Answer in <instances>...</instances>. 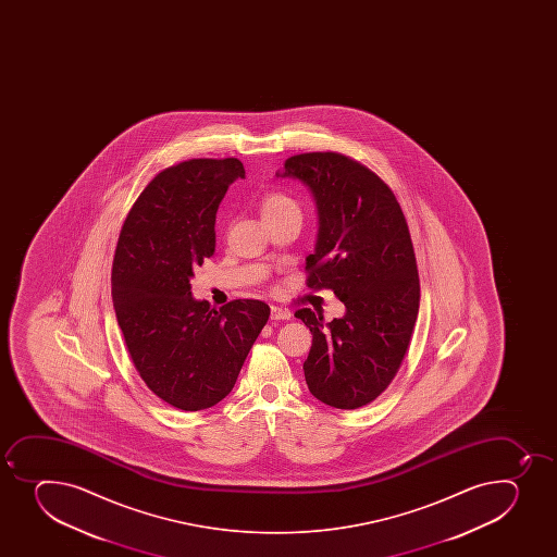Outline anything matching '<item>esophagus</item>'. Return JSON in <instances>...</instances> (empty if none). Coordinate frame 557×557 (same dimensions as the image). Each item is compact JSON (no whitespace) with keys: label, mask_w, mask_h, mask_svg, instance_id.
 Listing matches in <instances>:
<instances>
[{"label":"esophagus","mask_w":557,"mask_h":557,"mask_svg":"<svg viewBox=\"0 0 557 557\" xmlns=\"http://www.w3.org/2000/svg\"><path fill=\"white\" fill-rule=\"evenodd\" d=\"M290 315L293 314H290L288 310L280 309V307H272V309H270V320H290Z\"/></svg>","instance_id":"34e87169"}]
</instances>
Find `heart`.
Listing matches in <instances>:
<instances>
[{
	"mask_svg": "<svg viewBox=\"0 0 557 557\" xmlns=\"http://www.w3.org/2000/svg\"><path fill=\"white\" fill-rule=\"evenodd\" d=\"M288 210H299L298 203L290 196L283 193H269L261 201V215L270 218V215H280Z\"/></svg>",
	"mask_w": 557,
	"mask_h": 557,
	"instance_id": "b5f03b06",
	"label": "heart"
}]
</instances>
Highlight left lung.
<instances>
[{
	"mask_svg": "<svg viewBox=\"0 0 557 557\" xmlns=\"http://www.w3.org/2000/svg\"><path fill=\"white\" fill-rule=\"evenodd\" d=\"M275 177L309 188L318 210L310 288H332L345 315L325 323L296 312L312 332L305 381L329 407H363L394 380L419 312V275L407 220L391 188L358 161L310 152L285 161Z\"/></svg>",
	"mask_w": 557,
	"mask_h": 557,
	"instance_id": "1",
	"label": "left lung"
}]
</instances>
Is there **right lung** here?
I'll use <instances>...</instances> for the list:
<instances>
[{
  "label": "right lung",
  "instance_id": "add662e5",
  "mask_svg": "<svg viewBox=\"0 0 557 557\" xmlns=\"http://www.w3.org/2000/svg\"><path fill=\"white\" fill-rule=\"evenodd\" d=\"M239 177L236 158L161 171L128 212L112 263V304L134 367L156 396L188 412L228 396L270 315L258 299L215 310L190 290L194 269L214 253L221 199Z\"/></svg>",
  "mask_w": 557,
  "mask_h": 557
}]
</instances>
